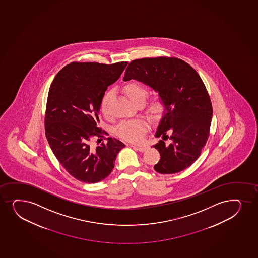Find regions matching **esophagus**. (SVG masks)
<instances>
[{"mask_svg":"<svg viewBox=\"0 0 258 258\" xmlns=\"http://www.w3.org/2000/svg\"><path fill=\"white\" fill-rule=\"evenodd\" d=\"M133 147L138 150V151H140V152H144V151L146 150V147H142V146H133Z\"/></svg>","mask_w":258,"mask_h":258,"instance_id":"34e87169","label":"esophagus"}]
</instances>
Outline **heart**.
Masks as SVG:
<instances>
[{"instance_id":"b5f03b06","label":"heart","mask_w":258,"mask_h":258,"mask_svg":"<svg viewBox=\"0 0 258 258\" xmlns=\"http://www.w3.org/2000/svg\"><path fill=\"white\" fill-rule=\"evenodd\" d=\"M123 91L137 106H141L147 97V88L139 82H131L123 87ZM113 97V92L106 93L101 101V111L104 116L108 115L110 101ZM146 115L151 118L161 115L165 108V100L160 94H155L149 99L148 102L143 105ZM148 126L145 122L140 119L123 121L116 127V134L122 140L128 142L140 143L144 140Z\"/></svg>"}]
</instances>
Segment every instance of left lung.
Segmentation results:
<instances>
[{"mask_svg":"<svg viewBox=\"0 0 258 258\" xmlns=\"http://www.w3.org/2000/svg\"><path fill=\"white\" fill-rule=\"evenodd\" d=\"M131 79L148 85L165 100L155 134L163 140L152 146L161 156L155 170L175 174L187 169L208 141L213 117L210 97L202 78L183 60L159 56L132 61L123 80Z\"/></svg>","mask_w":258,"mask_h":258,"instance_id":"left-lung-1","label":"left lung"}]
</instances>
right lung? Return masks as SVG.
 I'll return each instance as SVG.
<instances>
[{
	"instance_id": "right-lung-1",
	"label": "right lung",
	"mask_w": 258,
	"mask_h": 258,
	"mask_svg": "<svg viewBox=\"0 0 258 258\" xmlns=\"http://www.w3.org/2000/svg\"><path fill=\"white\" fill-rule=\"evenodd\" d=\"M127 62L113 64L71 62L54 78L48 93L45 136L56 159L70 175L85 183H96L110 175L116 157L125 145L114 138L94 148V136L102 140L99 126L101 99L118 80Z\"/></svg>"
}]
</instances>
